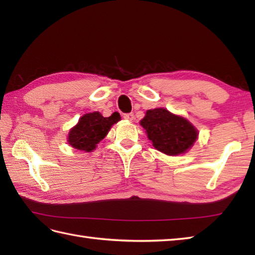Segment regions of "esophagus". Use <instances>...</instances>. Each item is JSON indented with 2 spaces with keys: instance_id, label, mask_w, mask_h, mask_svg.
Masks as SVG:
<instances>
[{
  "instance_id": "esophagus-1",
  "label": "esophagus",
  "mask_w": 255,
  "mask_h": 255,
  "mask_svg": "<svg viewBox=\"0 0 255 255\" xmlns=\"http://www.w3.org/2000/svg\"><path fill=\"white\" fill-rule=\"evenodd\" d=\"M124 118L127 119V121H129V122H132L133 119H134V115H133L132 113H128V114H125Z\"/></svg>"
}]
</instances>
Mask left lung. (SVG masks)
Listing matches in <instances>:
<instances>
[{
    "label": "left lung",
    "instance_id": "1",
    "mask_svg": "<svg viewBox=\"0 0 255 255\" xmlns=\"http://www.w3.org/2000/svg\"><path fill=\"white\" fill-rule=\"evenodd\" d=\"M152 145L167 155L185 153L198 137V131L187 119L165 108H154L140 121Z\"/></svg>",
    "mask_w": 255,
    "mask_h": 255
}]
</instances>
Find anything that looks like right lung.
<instances>
[{
	"label": "right lung",
	"mask_w": 255,
	"mask_h": 255,
	"mask_svg": "<svg viewBox=\"0 0 255 255\" xmlns=\"http://www.w3.org/2000/svg\"><path fill=\"white\" fill-rule=\"evenodd\" d=\"M118 121H121L118 113H114L110 117H103L99 112L85 114L69 131L68 142L75 149L92 152Z\"/></svg>",
	"instance_id": "1"
}]
</instances>
